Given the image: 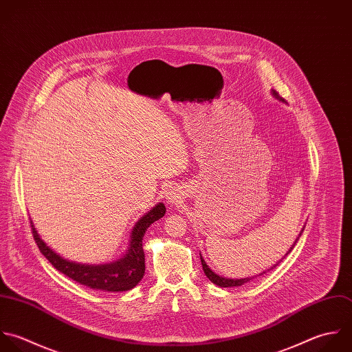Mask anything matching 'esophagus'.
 Listing matches in <instances>:
<instances>
[{
	"instance_id": "esophagus-1",
	"label": "esophagus",
	"mask_w": 352,
	"mask_h": 352,
	"mask_svg": "<svg viewBox=\"0 0 352 352\" xmlns=\"http://www.w3.org/2000/svg\"><path fill=\"white\" fill-rule=\"evenodd\" d=\"M179 199H181V190L177 186H170L166 190V200H167V203H170V204L178 203Z\"/></svg>"
}]
</instances>
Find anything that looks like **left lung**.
Segmentation results:
<instances>
[{"label": "left lung", "instance_id": "obj_1", "mask_svg": "<svg viewBox=\"0 0 352 352\" xmlns=\"http://www.w3.org/2000/svg\"><path fill=\"white\" fill-rule=\"evenodd\" d=\"M270 91H272V96H273V97H274V98H277V100H278V101H283V102H284V98H283V97H280V96H278V93H277V91H276V90H274V89H272V90H270ZM303 230H305V226H303V229H302V230H300V233H299V236H298V239H296V240H295V243H294V244H292V247H291V248H289V251H288V252H287V254H285V256H287V255H288V254H289V252H291V251H292V250H294V247H295V244H296V243H298V240H299V237H300V236H302V233H303ZM285 256H284V258H285ZM284 258H283V259H284ZM200 259H201V266H203V270H204V274H206V276H207V278H208V280H210V281H211V283H214V284H215V285H218V287H221V288H229V287H241V285H244V284H245V283H248V281H251V280H252V278H254V277H247V278H228V277H223V276H219V274H217V273H215V272H214V270H212V269H210V266H208V265H207V263H206V261H204V259H203V256H201V254H200ZM283 259H281V261H283ZM281 261H280V262H281ZM280 262H277V263H276V265H274V266H273V267H270V269H267V270H266V272H263V273H261V274H258V276H262V274H265V273H267V272H269V270H273V269H274V267H276V266H277V265H278V263H280ZM255 277H256V276H255Z\"/></svg>", "mask_w": 352, "mask_h": 352}]
</instances>
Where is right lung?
<instances>
[{
    "label": "right lung",
    "mask_w": 352,
    "mask_h": 352,
    "mask_svg": "<svg viewBox=\"0 0 352 352\" xmlns=\"http://www.w3.org/2000/svg\"><path fill=\"white\" fill-rule=\"evenodd\" d=\"M164 214V204L157 203L145 215H142L133 226L129 234L130 239L126 252L113 262L98 265L79 263L63 258L41 239L32 221L30 222L32 236L39 251L56 270L91 289L105 292H123L133 289L142 280L145 273V254L142 250V239L146 229L153 222L163 218Z\"/></svg>",
    "instance_id": "right-lung-1"
}]
</instances>
